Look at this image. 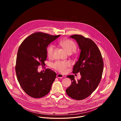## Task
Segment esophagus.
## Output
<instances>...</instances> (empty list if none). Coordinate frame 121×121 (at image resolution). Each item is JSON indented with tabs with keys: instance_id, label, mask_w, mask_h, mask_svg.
<instances>
[{
	"instance_id": "esophagus-1",
	"label": "esophagus",
	"mask_w": 121,
	"mask_h": 121,
	"mask_svg": "<svg viewBox=\"0 0 121 121\" xmlns=\"http://www.w3.org/2000/svg\"><path fill=\"white\" fill-rule=\"evenodd\" d=\"M64 76L63 75H62V74H58L56 76V77L57 78H63Z\"/></svg>"
}]
</instances>
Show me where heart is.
<instances>
[{"label": "heart", "mask_w": 121, "mask_h": 121, "mask_svg": "<svg viewBox=\"0 0 121 121\" xmlns=\"http://www.w3.org/2000/svg\"><path fill=\"white\" fill-rule=\"evenodd\" d=\"M60 44L68 54H71L75 52L77 49L76 43L71 40H63L60 42ZM54 50V46L53 44H50L48 46L47 48V54L49 57L51 58L52 57ZM70 63L69 62L57 61L53 64V67L60 72L65 73L66 71L67 68L70 66Z\"/></svg>", "instance_id": "b5f03b06"}]
</instances>
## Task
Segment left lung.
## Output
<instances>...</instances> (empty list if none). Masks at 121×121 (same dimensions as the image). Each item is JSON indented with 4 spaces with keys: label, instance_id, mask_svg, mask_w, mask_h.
<instances>
[{
    "label": "left lung",
    "instance_id": "1",
    "mask_svg": "<svg viewBox=\"0 0 121 121\" xmlns=\"http://www.w3.org/2000/svg\"><path fill=\"white\" fill-rule=\"evenodd\" d=\"M70 37L77 41L81 50L73 73L79 72L81 77L76 81L74 75L67 76L71 80V84L66 92L73 99L82 100L89 97L97 88L102 75L103 61L99 48L92 40L78 34Z\"/></svg>",
    "mask_w": 121,
    "mask_h": 121
}]
</instances>
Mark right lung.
<instances>
[{
  "label": "right lung",
  "instance_id": "add662e5",
  "mask_svg": "<svg viewBox=\"0 0 121 121\" xmlns=\"http://www.w3.org/2000/svg\"><path fill=\"white\" fill-rule=\"evenodd\" d=\"M60 36L34 33L22 42L18 49L15 67L17 79L25 92L32 98L47 95L55 80L56 72L50 69L44 73L38 72V67L45 65L47 46Z\"/></svg>",
  "mask_w": 121,
  "mask_h": 121
}]
</instances>
